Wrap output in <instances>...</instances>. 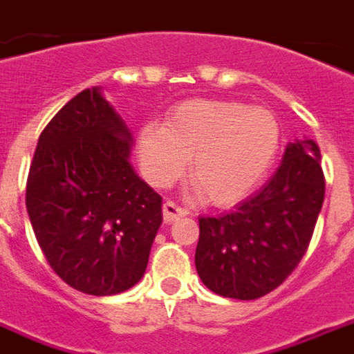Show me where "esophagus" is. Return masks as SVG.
<instances>
[{"label": "esophagus", "mask_w": 354, "mask_h": 354, "mask_svg": "<svg viewBox=\"0 0 354 354\" xmlns=\"http://www.w3.org/2000/svg\"><path fill=\"white\" fill-rule=\"evenodd\" d=\"M189 212L185 211V209H182L180 205H176L174 201H167L165 205H162V218H165V222L167 224H170V222H174V220L182 218V216H187Z\"/></svg>", "instance_id": "obj_1"}]
</instances>
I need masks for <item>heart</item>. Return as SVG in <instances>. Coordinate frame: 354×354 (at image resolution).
<instances>
[{"label":"heart","instance_id":"obj_1","mask_svg":"<svg viewBox=\"0 0 354 354\" xmlns=\"http://www.w3.org/2000/svg\"><path fill=\"white\" fill-rule=\"evenodd\" d=\"M278 147L280 126L270 111L237 101H185L162 126L145 124L138 134V157L149 182L174 184L189 159L192 184L218 207L251 194L270 170Z\"/></svg>","mask_w":354,"mask_h":354}]
</instances>
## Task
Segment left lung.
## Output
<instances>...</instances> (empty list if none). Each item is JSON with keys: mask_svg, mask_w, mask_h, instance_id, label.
<instances>
[{"mask_svg": "<svg viewBox=\"0 0 354 354\" xmlns=\"http://www.w3.org/2000/svg\"><path fill=\"white\" fill-rule=\"evenodd\" d=\"M320 149L313 140L288 143L276 174L232 212L199 218L195 268L216 295L251 301L295 270L324 203Z\"/></svg>", "mask_w": 354, "mask_h": 354, "instance_id": "1", "label": "left lung"}]
</instances>
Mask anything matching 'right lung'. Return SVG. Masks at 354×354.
Segmentation results:
<instances>
[{
  "label": "right lung",
  "mask_w": 354,
  "mask_h": 354,
  "mask_svg": "<svg viewBox=\"0 0 354 354\" xmlns=\"http://www.w3.org/2000/svg\"><path fill=\"white\" fill-rule=\"evenodd\" d=\"M134 138L101 88L74 95L39 136L26 211L49 266L71 288L115 295L142 280L162 197L136 174Z\"/></svg>",
  "instance_id": "obj_1"
}]
</instances>
